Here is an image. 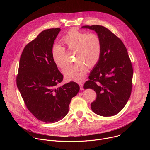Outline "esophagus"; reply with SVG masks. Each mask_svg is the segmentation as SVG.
I'll return each mask as SVG.
<instances>
[{"label": "esophagus", "instance_id": "obj_1", "mask_svg": "<svg viewBox=\"0 0 150 150\" xmlns=\"http://www.w3.org/2000/svg\"><path fill=\"white\" fill-rule=\"evenodd\" d=\"M79 85L80 87V90H83V84L82 83H79Z\"/></svg>", "mask_w": 150, "mask_h": 150}]
</instances>
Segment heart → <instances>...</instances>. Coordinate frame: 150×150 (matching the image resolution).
<instances>
[{
    "mask_svg": "<svg viewBox=\"0 0 150 150\" xmlns=\"http://www.w3.org/2000/svg\"><path fill=\"white\" fill-rule=\"evenodd\" d=\"M62 41L68 49L75 50L76 61L68 64L63 70L69 79L80 81L87 72V65L94 66L99 61L101 54V41L95 33L73 30L62 38ZM52 59L56 65L63 68L66 64L65 50L63 47L56 44L52 49Z\"/></svg>",
    "mask_w": 150,
    "mask_h": 150,
    "instance_id": "1",
    "label": "heart"
}]
</instances>
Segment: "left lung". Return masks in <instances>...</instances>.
Returning a JSON list of instances; mask_svg holds the SVG:
<instances>
[{
  "label": "left lung",
  "instance_id": "8db88e82",
  "mask_svg": "<svg viewBox=\"0 0 150 150\" xmlns=\"http://www.w3.org/2000/svg\"><path fill=\"white\" fill-rule=\"evenodd\" d=\"M81 28L94 31L101 41L100 60L83 88L93 89L97 94L91 104L93 112L102 116H114L123 109L132 91L133 68L127 49L120 38L103 26Z\"/></svg>",
  "mask_w": 150,
  "mask_h": 150
}]
</instances>
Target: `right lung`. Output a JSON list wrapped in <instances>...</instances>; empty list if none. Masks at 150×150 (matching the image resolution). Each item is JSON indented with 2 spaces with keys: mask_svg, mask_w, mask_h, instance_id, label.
<instances>
[{
  "mask_svg": "<svg viewBox=\"0 0 150 150\" xmlns=\"http://www.w3.org/2000/svg\"><path fill=\"white\" fill-rule=\"evenodd\" d=\"M59 28L45 30L25 47L21 54L17 87L27 109L38 120L56 122L69 111L72 98L79 91V86L70 82L56 88L63 81L52 56L54 40Z\"/></svg>",
  "mask_w": 150,
  "mask_h": 150,
  "instance_id": "right-lung-1",
  "label": "right lung"
}]
</instances>
